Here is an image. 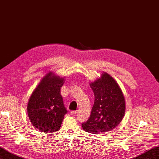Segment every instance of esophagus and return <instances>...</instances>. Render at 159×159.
<instances>
[{
	"label": "esophagus",
	"instance_id": "esophagus-1",
	"mask_svg": "<svg viewBox=\"0 0 159 159\" xmlns=\"http://www.w3.org/2000/svg\"><path fill=\"white\" fill-rule=\"evenodd\" d=\"M77 113H78V111H71L70 112V114L71 115H75Z\"/></svg>",
	"mask_w": 159,
	"mask_h": 159
}]
</instances>
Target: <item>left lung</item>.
<instances>
[{"label":"left lung","mask_w":159,"mask_h":159,"mask_svg":"<svg viewBox=\"0 0 159 159\" xmlns=\"http://www.w3.org/2000/svg\"><path fill=\"white\" fill-rule=\"evenodd\" d=\"M89 85L94 93V104L89 119L81 127L84 131L93 134L115 129L122 121L126 109L121 88L106 72H103Z\"/></svg>","instance_id":"obj_1"}]
</instances>
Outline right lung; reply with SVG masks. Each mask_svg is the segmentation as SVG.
I'll list each match as a JSON object with an SVG mask.
<instances>
[{
  "mask_svg": "<svg viewBox=\"0 0 159 159\" xmlns=\"http://www.w3.org/2000/svg\"><path fill=\"white\" fill-rule=\"evenodd\" d=\"M64 82L65 77L50 71L41 79L28 99V117L32 125L42 132H55L60 129L68 112L60 94Z\"/></svg>",
  "mask_w": 159,
  "mask_h": 159,
  "instance_id": "1",
  "label": "right lung"
}]
</instances>
